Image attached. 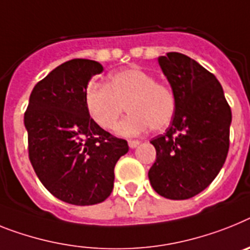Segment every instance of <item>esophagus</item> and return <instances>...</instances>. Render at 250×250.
Segmentation results:
<instances>
[{
	"instance_id": "obj_1",
	"label": "esophagus",
	"mask_w": 250,
	"mask_h": 250,
	"mask_svg": "<svg viewBox=\"0 0 250 250\" xmlns=\"http://www.w3.org/2000/svg\"><path fill=\"white\" fill-rule=\"evenodd\" d=\"M140 145V141H137V140H129L128 141V146L131 148H136Z\"/></svg>"
}]
</instances>
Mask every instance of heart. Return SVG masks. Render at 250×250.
Listing matches in <instances>:
<instances>
[{"label": "heart", "instance_id": "b5f03b06", "mask_svg": "<svg viewBox=\"0 0 250 250\" xmlns=\"http://www.w3.org/2000/svg\"><path fill=\"white\" fill-rule=\"evenodd\" d=\"M85 103L90 117L104 129L113 128L125 108L128 109L129 114L115 128L125 137L141 135L150 127L165 128L173 121L177 106L170 87L135 67L112 73L108 85L90 83Z\"/></svg>", "mask_w": 250, "mask_h": 250}]
</instances>
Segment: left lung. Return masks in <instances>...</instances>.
Here are the masks:
<instances>
[{
	"label": "left lung",
	"instance_id": "8db88e82",
	"mask_svg": "<svg viewBox=\"0 0 250 250\" xmlns=\"http://www.w3.org/2000/svg\"><path fill=\"white\" fill-rule=\"evenodd\" d=\"M175 95V114L164 135L151 140L156 160L148 170L155 192L188 200L217 177L229 151L231 110L221 83L186 54L157 58Z\"/></svg>",
	"mask_w": 250,
	"mask_h": 250
}]
</instances>
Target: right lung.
Wrapping results in <instances>:
<instances>
[{
	"mask_svg": "<svg viewBox=\"0 0 250 250\" xmlns=\"http://www.w3.org/2000/svg\"><path fill=\"white\" fill-rule=\"evenodd\" d=\"M103 70L81 58L60 64L34 86L24 117L35 174L54 197L76 206L110 196L115 164L128 152L127 141L99 127L86 108L87 83Z\"/></svg>",
	"mask_w": 250,
	"mask_h": 250,
	"instance_id": "1",
	"label": "right lung"
}]
</instances>
